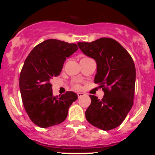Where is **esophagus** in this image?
Masks as SVG:
<instances>
[{
	"instance_id": "obj_1",
	"label": "esophagus",
	"mask_w": 155,
	"mask_h": 155,
	"mask_svg": "<svg viewBox=\"0 0 155 155\" xmlns=\"http://www.w3.org/2000/svg\"><path fill=\"white\" fill-rule=\"evenodd\" d=\"M84 95H85V94H84V93H83V92H78V98H80V97H81V96H84Z\"/></svg>"
}]
</instances>
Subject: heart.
<instances>
[{
  "instance_id": "b5f03b06",
  "label": "heart",
  "mask_w": 155,
  "mask_h": 155,
  "mask_svg": "<svg viewBox=\"0 0 155 155\" xmlns=\"http://www.w3.org/2000/svg\"><path fill=\"white\" fill-rule=\"evenodd\" d=\"M84 58H85V57H84ZM73 86H74V88H79V87H80V85H79V84H74Z\"/></svg>"
}]
</instances>
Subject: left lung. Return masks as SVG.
<instances>
[{"mask_svg":"<svg viewBox=\"0 0 155 155\" xmlns=\"http://www.w3.org/2000/svg\"><path fill=\"white\" fill-rule=\"evenodd\" d=\"M83 53L94 59L97 73L94 82L102 88V99L91 95L85 112L89 124L102 130L119 127L134 104L136 69L130 53L112 38L78 42Z\"/></svg>","mask_w":155,"mask_h":155,"instance_id":"obj_1","label":"left lung"}]
</instances>
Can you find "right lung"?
<instances>
[{
  "instance_id": "obj_1",
  "label": "right lung",
  "mask_w": 155,
  "mask_h": 155,
  "mask_svg": "<svg viewBox=\"0 0 155 155\" xmlns=\"http://www.w3.org/2000/svg\"><path fill=\"white\" fill-rule=\"evenodd\" d=\"M75 43L47 39L33 48L25 61L19 77L24 108L32 123L42 128L58 125L66 120L68 109L78 95L67 91L53 96V77L62 71L67 57L78 50Z\"/></svg>"
}]
</instances>
